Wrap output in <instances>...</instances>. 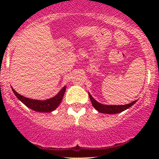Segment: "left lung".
Here are the masks:
<instances>
[{"label": "left lung", "instance_id": "1", "mask_svg": "<svg viewBox=\"0 0 159 159\" xmlns=\"http://www.w3.org/2000/svg\"><path fill=\"white\" fill-rule=\"evenodd\" d=\"M89 98L90 100H91V104H92L93 107L95 108L96 110L98 112L101 113H105V114H118L120 112L123 111L128 109L130 107L132 106L134 103L136 102V101H134L131 103L128 104V105H102V104L99 103L97 101L94 100L92 98V96L89 94Z\"/></svg>", "mask_w": 159, "mask_h": 159}]
</instances>
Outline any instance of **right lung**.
Masks as SVG:
<instances>
[{"mask_svg":"<svg viewBox=\"0 0 159 159\" xmlns=\"http://www.w3.org/2000/svg\"><path fill=\"white\" fill-rule=\"evenodd\" d=\"M11 89H12L13 92L14 93L16 97L22 103L25 104L28 108L39 112H51L55 110L61 102L64 94H65V90H66V86H65L54 97L44 101L28 98L19 94L17 91H15V90L13 89V88H11Z\"/></svg>","mask_w":159,"mask_h":159,"instance_id":"1","label":"right lung"}]
</instances>
